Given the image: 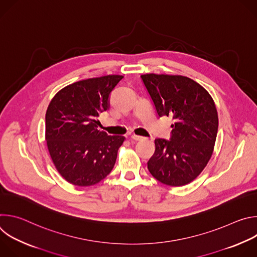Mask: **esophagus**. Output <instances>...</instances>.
Instances as JSON below:
<instances>
[{"instance_id":"obj_1","label":"esophagus","mask_w":257,"mask_h":257,"mask_svg":"<svg viewBox=\"0 0 257 257\" xmlns=\"http://www.w3.org/2000/svg\"><path fill=\"white\" fill-rule=\"evenodd\" d=\"M130 138H131L132 140H135V141H143V140L145 139L144 137H142V136H137V135H135V134L131 135Z\"/></svg>"}]
</instances>
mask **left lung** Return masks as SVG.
Segmentation results:
<instances>
[{"instance_id": "obj_1", "label": "left lung", "mask_w": 257, "mask_h": 257, "mask_svg": "<svg viewBox=\"0 0 257 257\" xmlns=\"http://www.w3.org/2000/svg\"><path fill=\"white\" fill-rule=\"evenodd\" d=\"M140 77L158 116H172L175 121L170 140H155L156 152L148 169L163 184L186 185L211 158L218 127L214 102L200 84L188 77L164 74Z\"/></svg>"}]
</instances>
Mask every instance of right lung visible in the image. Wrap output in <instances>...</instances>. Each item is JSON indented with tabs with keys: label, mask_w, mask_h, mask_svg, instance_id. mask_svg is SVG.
Listing matches in <instances>:
<instances>
[{
	"label": "right lung",
	"mask_w": 257,
	"mask_h": 257,
	"mask_svg": "<svg viewBox=\"0 0 257 257\" xmlns=\"http://www.w3.org/2000/svg\"><path fill=\"white\" fill-rule=\"evenodd\" d=\"M122 78L106 75L72 83L48 106V149L60 175L73 185H94L115 166L125 138L98 130L97 117L108 108L109 94Z\"/></svg>",
	"instance_id": "obj_1"
}]
</instances>
